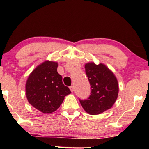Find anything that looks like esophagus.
Returning <instances> with one entry per match:
<instances>
[{
    "mask_svg": "<svg viewBox=\"0 0 149 149\" xmlns=\"http://www.w3.org/2000/svg\"><path fill=\"white\" fill-rule=\"evenodd\" d=\"M70 90H71L72 92H74V86H71L70 87Z\"/></svg>",
    "mask_w": 149,
    "mask_h": 149,
    "instance_id": "34e87169",
    "label": "esophagus"
}]
</instances>
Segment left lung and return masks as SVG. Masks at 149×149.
<instances>
[{
    "mask_svg": "<svg viewBox=\"0 0 149 149\" xmlns=\"http://www.w3.org/2000/svg\"><path fill=\"white\" fill-rule=\"evenodd\" d=\"M84 67L91 85V95L88 99H79L80 103L88 114L99 115L115 104L119 90L118 81L112 71L102 63H88Z\"/></svg>",
    "mask_w": 149,
    "mask_h": 149,
    "instance_id": "obj_1",
    "label": "left lung"
}]
</instances>
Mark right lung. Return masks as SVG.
<instances>
[{"label":"right lung","instance_id":"add662e5","mask_svg":"<svg viewBox=\"0 0 149 149\" xmlns=\"http://www.w3.org/2000/svg\"><path fill=\"white\" fill-rule=\"evenodd\" d=\"M57 62L45 61L31 73L26 84V94L31 106L43 113L58 109L65 97L71 93L62 82Z\"/></svg>","mask_w":149,"mask_h":149}]
</instances>
